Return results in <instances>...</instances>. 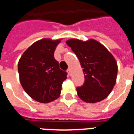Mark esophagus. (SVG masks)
I'll list each match as a JSON object with an SVG mask.
<instances>
[{"label": "esophagus", "mask_w": 134, "mask_h": 134, "mask_svg": "<svg viewBox=\"0 0 134 134\" xmlns=\"http://www.w3.org/2000/svg\"><path fill=\"white\" fill-rule=\"evenodd\" d=\"M67 72H68V75H71V68H68V70H67Z\"/></svg>", "instance_id": "1"}]
</instances>
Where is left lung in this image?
<instances>
[{
  "label": "left lung",
  "mask_w": 134,
  "mask_h": 134,
  "mask_svg": "<svg viewBox=\"0 0 134 134\" xmlns=\"http://www.w3.org/2000/svg\"><path fill=\"white\" fill-rule=\"evenodd\" d=\"M83 68L84 82L77 87L78 96L88 103L105 99L116 82L117 63L103 45L93 39L83 42L78 39L66 41Z\"/></svg>",
  "instance_id": "obj_1"
}]
</instances>
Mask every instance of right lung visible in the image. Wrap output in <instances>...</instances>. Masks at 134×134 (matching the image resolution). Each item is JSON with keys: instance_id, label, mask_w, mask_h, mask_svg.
<instances>
[{"instance_id": "add662e5", "label": "right lung", "mask_w": 134, "mask_h": 134, "mask_svg": "<svg viewBox=\"0 0 134 134\" xmlns=\"http://www.w3.org/2000/svg\"><path fill=\"white\" fill-rule=\"evenodd\" d=\"M60 40L43 38L34 43L21 56L18 71L21 86L35 100L48 103L57 99L67 72L61 70L54 52Z\"/></svg>"}]
</instances>
